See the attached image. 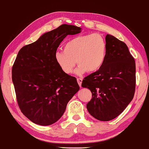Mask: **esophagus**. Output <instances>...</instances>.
Masks as SVG:
<instances>
[{
  "label": "esophagus",
  "mask_w": 149,
  "mask_h": 149,
  "mask_svg": "<svg viewBox=\"0 0 149 149\" xmlns=\"http://www.w3.org/2000/svg\"><path fill=\"white\" fill-rule=\"evenodd\" d=\"M77 82L78 83H79L80 87H81V84H82V78H78L77 79Z\"/></svg>",
  "instance_id": "obj_1"
}]
</instances>
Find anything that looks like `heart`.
<instances>
[{
    "mask_svg": "<svg viewBox=\"0 0 149 149\" xmlns=\"http://www.w3.org/2000/svg\"><path fill=\"white\" fill-rule=\"evenodd\" d=\"M64 51L54 54V60L66 74L74 72L79 65L77 74L90 73L99 70L104 65L107 56V40L98 33L80 35L70 38L63 46Z\"/></svg>",
    "mask_w": 149,
    "mask_h": 149,
    "instance_id": "heart-1",
    "label": "heart"
}]
</instances>
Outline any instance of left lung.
<instances>
[{"label": "left lung", "mask_w": 149, "mask_h": 149, "mask_svg": "<svg viewBox=\"0 0 149 149\" xmlns=\"http://www.w3.org/2000/svg\"><path fill=\"white\" fill-rule=\"evenodd\" d=\"M108 49L104 65L85 77L82 86L91 91L92 99L86 104L88 113L97 119H114L132 100L136 86V66L127 45L107 35Z\"/></svg>", "instance_id": "obj_1"}]
</instances>
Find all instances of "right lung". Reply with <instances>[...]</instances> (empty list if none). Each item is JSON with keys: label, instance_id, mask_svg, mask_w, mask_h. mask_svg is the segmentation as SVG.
<instances>
[{"label": "right lung", "instance_id": "add662e5", "mask_svg": "<svg viewBox=\"0 0 149 149\" xmlns=\"http://www.w3.org/2000/svg\"><path fill=\"white\" fill-rule=\"evenodd\" d=\"M81 30L62 24L24 46L17 54L12 68L17 103L24 115L35 124L47 126L56 122L79 91L76 78L62 71L54 54L66 36Z\"/></svg>", "mask_w": 149, "mask_h": 149}]
</instances>
